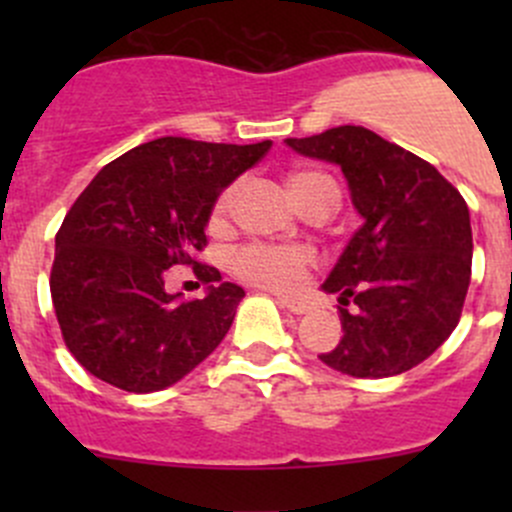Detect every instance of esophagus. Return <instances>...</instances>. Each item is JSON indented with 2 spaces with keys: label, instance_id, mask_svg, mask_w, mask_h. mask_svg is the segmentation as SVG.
<instances>
[{
  "label": "esophagus",
  "instance_id": "obj_1",
  "mask_svg": "<svg viewBox=\"0 0 512 512\" xmlns=\"http://www.w3.org/2000/svg\"><path fill=\"white\" fill-rule=\"evenodd\" d=\"M277 302L292 314H307L309 312V304L302 302V299H292V297H277Z\"/></svg>",
  "mask_w": 512,
  "mask_h": 512
}]
</instances>
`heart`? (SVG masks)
<instances>
[{
	"label": "heart",
	"mask_w": 512,
	"mask_h": 512,
	"mask_svg": "<svg viewBox=\"0 0 512 512\" xmlns=\"http://www.w3.org/2000/svg\"><path fill=\"white\" fill-rule=\"evenodd\" d=\"M289 188L297 203L314 193H329L339 200L337 183L324 173H297L289 180ZM240 183H230L218 195L213 208V218H225L235 205ZM314 265V255L304 247L272 245V242H247L237 247L230 257V267L240 280L265 289H294L304 282L307 270Z\"/></svg>",
	"instance_id": "b5f03b06"
}]
</instances>
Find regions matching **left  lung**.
<instances>
[{
  "label": "left lung",
  "mask_w": 512,
  "mask_h": 512,
  "mask_svg": "<svg viewBox=\"0 0 512 512\" xmlns=\"http://www.w3.org/2000/svg\"><path fill=\"white\" fill-rule=\"evenodd\" d=\"M287 146L337 163L364 218L324 282L344 304V337L319 359L356 379L414 369L461 319L473 260L466 200L431 163L364 126L287 138Z\"/></svg>",
  "instance_id": "obj_1"
}]
</instances>
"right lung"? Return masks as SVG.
Instances as JSON below:
<instances>
[{"label": "right lung", "instance_id": "1", "mask_svg": "<svg viewBox=\"0 0 512 512\" xmlns=\"http://www.w3.org/2000/svg\"><path fill=\"white\" fill-rule=\"evenodd\" d=\"M270 148L156 138L108 163L76 198L56 232L49 287L66 347L96 379L151 394L223 342L245 289L195 255L218 195ZM175 264L193 266L209 297L165 293Z\"/></svg>", "mask_w": 512, "mask_h": 512}]
</instances>
